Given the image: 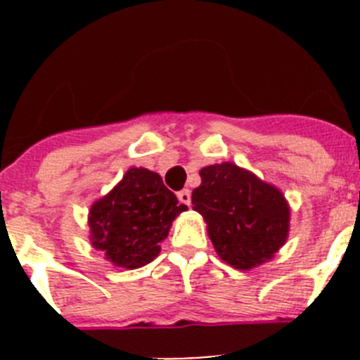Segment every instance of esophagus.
I'll return each instance as SVG.
<instances>
[{"label": "esophagus", "mask_w": 360, "mask_h": 360, "mask_svg": "<svg viewBox=\"0 0 360 360\" xmlns=\"http://www.w3.org/2000/svg\"><path fill=\"white\" fill-rule=\"evenodd\" d=\"M178 200L182 203H186V205H189L191 203V191L189 189H182L180 193H178Z\"/></svg>", "instance_id": "esophagus-1"}]
</instances>
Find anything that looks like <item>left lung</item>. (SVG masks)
Masks as SVG:
<instances>
[{"instance_id": "8db88e82", "label": "left lung", "mask_w": 360, "mask_h": 360, "mask_svg": "<svg viewBox=\"0 0 360 360\" xmlns=\"http://www.w3.org/2000/svg\"><path fill=\"white\" fill-rule=\"evenodd\" d=\"M200 176L191 200L218 256L240 270L272 259L290 227V207L281 191L231 162L207 165Z\"/></svg>"}]
</instances>
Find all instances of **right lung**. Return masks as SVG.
<instances>
[{"mask_svg": "<svg viewBox=\"0 0 360 360\" xmlns=\"http://www.w3.org/2000/svg\"><path fill=\"white\" fill-rule=\"evenodd\" d=\"M184 211L187 205L178 203L160 174L131 167L90 207L91 245L113 265L139 269L158 256L173 219Z\"/></svg>", "mask_w": 360, "mask_h": 360, "instance_id": "add662e5", "label": "right lung"}]
</instances>
